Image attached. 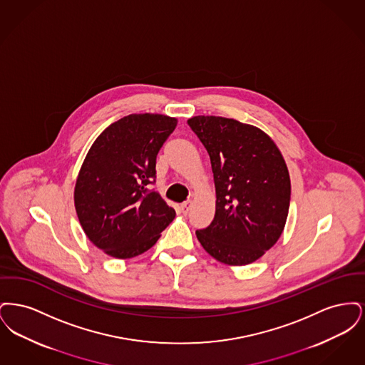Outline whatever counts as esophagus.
Wrapping results in <instances>:
<instances>
[{
  "mask_svg": "<svg viewBox=\"0 0 365 365\" xmlns=\"http://www.w3.org/2000/svg\"><path fill=\"white\" fill-rule=\"evenodd\" d=\"M190 201H186V202H183V204L180 205V212H182L183 215H187V213H189V210H190Z\"/></svg>",
  "mask_w": 365,
  "mask_h": 365,
  "instance_id": "obj_1",
  "label": "esophagus"
}]
</instances>
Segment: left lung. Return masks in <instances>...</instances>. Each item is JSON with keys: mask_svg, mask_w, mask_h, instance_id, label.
<instances>
[{"mask_svg": "<svg viewBox=\"0 0 365 365\" xmlns=\"http://www.w3.org/2000/svg\"><path fill=\"white\" fill-rule=\"evenodd\" d=\"M191 130L208 152L216 210L195 235L227 265L259 260L278 242L289 215L290 175L278 146L259 127L222 116H192Z\"/></svg>", "mask_w": 365, "mask_h": 365, "instance_id": "8db88e82", "label": "left lung"}]
</instances>
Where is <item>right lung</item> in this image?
<instances>
[{
    "label": "right lung",
    "mask_w": 365,
    "mask_h": 365,
    "mask_svg": "<svg viewBox=\"0 0 365 365\" xmlns=\"http://www.w3.org/2000/svg\"><path fill=\"white\" fill-rule=\"evenodd\" d=\"M178 124L158 113H133L112 123L88 149L73 201L87 238L115 259L149 250L175 217L160 192L156 157Z\"/></svg>",
    "instance_id": "1"
}]
</instances>
